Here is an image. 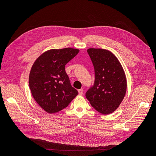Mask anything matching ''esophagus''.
Wrapping results in <instances>:
<instances>
[{
	"label": "esophagus",
	"instance_id": "34e87169",
	"mask_svg": "<svg viewBox=\"0 0 156 156\" xmlns=\"http://www.w3.org/2000/svg\"><path fill=\"white\" fill-rule=\"evenodd\" d=\"M78 93H79V95H83V89H80V90H79L78 91Z\"/></svg>",
	"mask_w": 156,
	"mask_h": 156
}]
</instances>
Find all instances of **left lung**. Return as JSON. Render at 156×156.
Instances as JSON below:
<instances>
[{
	"label": "left lung",
	"instance_id": "1",
	"mask_svg": "<svg viewBox=\"0 0 156 156\" xmlns=\"http://www.w3.org/2000/svg\"><path fill=\"white\" fill-rule=\"evenodd\" d=\"M94 69V84L86 98L99 113H112L123 101L126 91V80L122 66L111 52L102 49L87 50Z\"/></svg>",
	"mask_w": 156,
	"mask_h": 156
}]
</instances>
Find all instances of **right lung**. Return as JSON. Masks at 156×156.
Here are the masks:
<instances>
[{
    "instance_id": "obj_1",
    "label": "right lung",
    "mask_w": 156,
    "mask_h": 156,
    "mask_svg": "<svg viewBox=\"0 0 156 156\" xmlns=\"http://www.w3.org/2000/svg\"><path fill=\"white\" fill-rule=\"evenodd\" d=\"M79 52L78 49H51L34 63L29 76L33 97L46 112L54 114L67 107L78 95L70 84L65 66Z\"/></svg>"
}]
</instances>
